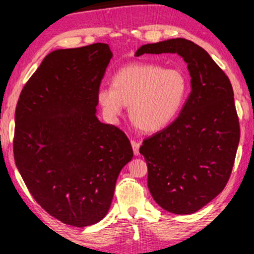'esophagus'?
<instances>
[{
	"mask_svg": "<svg viewBox=\"0 0 254 254\" xmlns=\"http://www.w3.org/2000/svg\"><path fill=\"white\" fill-rule=\"evenodd\" d=\"M131 146H133V151L135 156H138L139 154V143L136 141H131Z\"/></svg>",
	"mask_w": 254,
	"mask_h": 254,
	"instance_id": "1",
	"label": "esophagus"
}]
</instances>
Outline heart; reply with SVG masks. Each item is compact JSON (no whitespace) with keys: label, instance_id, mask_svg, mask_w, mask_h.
<instances>
[{"label":"heart","instance_id":"heart-1","mask_svg":"<svg viewBox=\"0 0 254 254\" xmlns=\"http://www.w3.org/2000/svg\"><path fill=\"white\" fill-rule=\"evenodd\" d=\"M188 94L187 76L176 68L137 63L120 68L112 88H101L97 102L115 123L129 106V119L137 129L154 133L167 127L181 111Z\"/></svg>","mask_w":254,"mask_h":254}]
</instances>
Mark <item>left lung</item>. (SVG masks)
<instances>
[{
  "mask_svg": "<svg viewBox=\"0 0 254 254\" xmlns=\"http://www.w3.org/2000/svg\"><path fill=\"white\" fill-rule=\"evenodd\" d=\"M144 54H178L188 64L191 93L180 116L143 141L148 187L156 203L191 214L225 188L233 171L240 123L231 83L211 56L192 41L171 39L139 47Z\"/></svg>",
  "mask_w": 254,
  "mask_h": 254,
  "instance_id": "left-lung-1",
  "label": "left lung"
}]
</instances>
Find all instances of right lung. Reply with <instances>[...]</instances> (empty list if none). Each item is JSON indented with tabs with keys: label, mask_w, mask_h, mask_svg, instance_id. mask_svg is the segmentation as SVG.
I'll return each instance as SVG.
<instances>
[{
	"label": "right lung",
	"mask_w": 254,
	"mask_h": 254,
	"mask_svg": "<svg viewBox=\"0 0 254 254\" xmlns=\"http://www.w3.org/2000/svg\"><path fill=\"white\" fill-rule=\"evenodd\" d=\"M112 53L106 43L47 55L21 90L13 156L27 189L51 216L74 227L104 218L129 139L96 117L97 91Z\"/></svg>",
	"instance_id": "right-lung-1"
}]
</instances>
